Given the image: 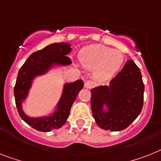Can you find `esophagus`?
Listing matches in <instances>:
<instances>
[{"label": "esophagus", "instance_id": "34e87169", "mask_svg": "<svg viewBox=\"0 0 161 161\" xmlns=\"http://www.w3.org/2000/svg\"><path fill=\"white\" fill-rule=\"evenodd\" d=\"M95 82L92 81V80H87V81H86V83H85V87L88 89H91L95 86Z\"/></svg>", "mask_w": 161, "mask_h": 161}]
</instances>
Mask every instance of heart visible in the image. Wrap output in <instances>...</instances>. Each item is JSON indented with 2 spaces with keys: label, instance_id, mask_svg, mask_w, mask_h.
Segmentation results:
<instances>
[{
  "label": "heart",
  "instance_id": "b5f03b06",
  "mask_svg": "<svg viewBox=\"0 0 161 161\" xmlns=\"http://www.w3.org/2000/svg\"><path fill=\"white\" fill-rule=\"evenodd\" d=\"M80 62L87 69H94L95 77L101 80L113 78L124 62V55L119 50H114L102 44H91L81 49Z\"/></svg>",
  "mask_w": 161,
  "mask_h": 161
}]
</instances>
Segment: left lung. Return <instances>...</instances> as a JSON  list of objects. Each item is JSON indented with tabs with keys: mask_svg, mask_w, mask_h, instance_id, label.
I'll use <instances>...</instances> for the list:
<instances>
[{
	"mask_svg": "<svg viewBox=\"0 0 161 161\" xmlns=\"http://www.w3.org/2000/svg\"><path fill=\"white\" fill-rule=\"evenodd\" d=\"M144 88L140 69L129 60L109 86L92 89L91 109L98 126L110 131L127 128L142 109Z\"/></svg>",
	"mask_w": 161,
	"mask_h": 161,
	"instance_id": "obj_1",
	"label": "left lung"
}]
</instances>
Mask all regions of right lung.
Here are the masks:
<instances>
[{
    "instance_id": "obj_1",
    "label": "right lung",
    "mask_w": 161,
    "mask_h": 161,
    "mask_svg": "<svg viewBox=\"0 0 161 161\" xmlns=\"http://www.w3.org/2000/svg\"><path fill=\"white\" fill-rule=\"evenodd\" d=\"M71 51V44L67 42L47 45L44 48L32 53L19 71L14 88L17 110L21 119L38 131H50L58 129L64 125L69 117L73 103L80 90L83 88L84 82L82 80L65 84L62 96L56 106V110L49 116L32 118L26 115L22 109V103L29 95L34 78L47 73L54 66H68L71 64V60L66 56Z\"/></svg>"
}]
</instances>
